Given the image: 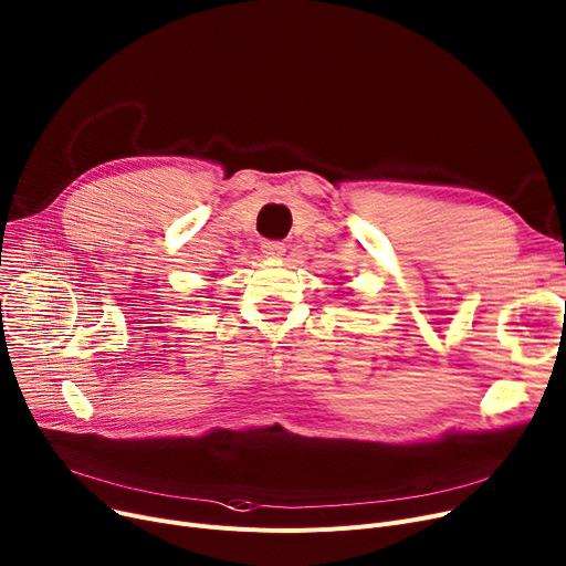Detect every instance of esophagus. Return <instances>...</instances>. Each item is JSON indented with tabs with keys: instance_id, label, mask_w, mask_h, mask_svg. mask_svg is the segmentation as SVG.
Wrapping results in <instances>:
<instances>
[{
	"instance_id": "1",
	"label": "esophagus",
	"mask_w": 566,
	"mask_h": 566,
	"mask_svg": "<svg viewBox=\"0 0 566 566\" xmlns=\"http://www.w3.org/2000/svg\"><path fill=\"white\" fill-rule=\"evenodd\" d=\"M261 252L268 259H280L286 252V245L282 241H263L261 243Z\"/></svg>"
}]
</instances>
